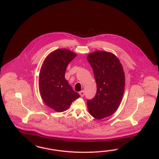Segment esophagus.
Returning <instances> with one entry per match:
<instances>
[{"label":"esophagus","mask_w":159,"mask_h":159,"mask_svg":"<svg viewBox=\"0 0 159 159\" xmlns=\"http://www.w3.org/2000/svg\"><path fill=\"white\" fill-rule=\"evenodd\" d=\"M79 93H80V95L81 97H84V91L82 90L81 91L79 92Z\"/></svg>","instance_id":"obj_1"}]
</instances>
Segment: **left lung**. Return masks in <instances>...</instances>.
Here are the masks:
<instances>
[{"instance_id":"1","label":"left lung","mask_w":159,"mask_h":159,"mask_svg":"<svg viewBox=\"0 0 159 159\" xmlns=\"http://www.w3.org/2000/svg\"><path fill=\"white\" fill-rule=\"evenodd\" d=\"M87 59L97 82V92L92 99H88V109L93 117L101 119L112 115L119 107L125 89V74L112 53L95 51Z\"/></svg>"}]
</instances>
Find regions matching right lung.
Masks as SVG:
<instances>
[{
	"label": "right lung",
	"instance_id": "1",
	"mask_svg": "<svg viewBox=\"0 0 159 159\" xmlns=\"http://www.w3.org/2000/svg\"><path fill=\"white\" fill-rule=\"evenodd\" d=\"M76 54L66 49L50 53L43 62L39 76L41 98L47 106L58 112L66 111L80 95L65 79L68 64Z\"/></svg>",
	"mask_w": 159,
	"mask_h": 159
}]
</instances>
